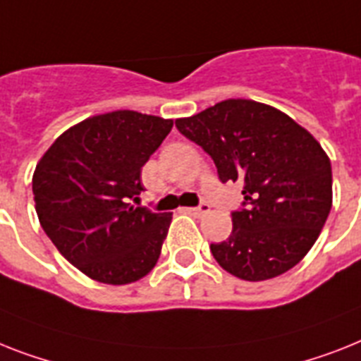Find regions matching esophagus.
<instances>
[{
  "label": "esophagus",
  "mask_w": 361,
  "mask_h": 361,
  "mask_svg": "<svg viewBox=\"0 0 361 361\" xmlns=\"http://www.w3.org/2000/svg\"><path fill=\"white\" fill-rule=\"evenodd\" d=\"M188 214H192V216H202V214L210 212V207H208L207 202H202L199 207H193V208H186Z\"/></svg>",
  "instance_id": "1"
}]
</instances>
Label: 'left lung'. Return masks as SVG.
<instances>
[{
	"instance_id": "1",
	"label": "left lung",
	"mask_w": 361,
	"mask_h": 361,
	"mask_svg": "<svg viewBox=\"0 0 361 361\" xmlns=\"http://www.w3.org/2000/svg\"><path fill=\"white\" fill-rule=\"evenodd\" d=\"M175 125L212 157L221 183H243L231 236L210 245L217 264L249 282L297 266L332 208V168L319 142L252 99H225Z\"/></svg>"
}]
</instances>
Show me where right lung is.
<instances>
[{"mask_svg": "<svg viewBox=\"0 0 361 361\" xmlns=\"http://www.w3.org/2000/svg\"><path fill=\"white\" fill-rule=\"evenodd\" d=\"M171 127L173 120L134 110L92 116L64 130L37 164L32 193L42 228L94 281L130 284L157 266L171 214L130 201Z\"/></svg>", "mask_w": 361, "mask_h": 361, "instance_id": "right-lung-1", "label": "right lung"}]
</instances>
